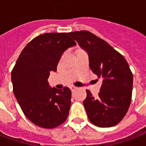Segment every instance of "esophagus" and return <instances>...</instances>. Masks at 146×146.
Wrapping results in <instances>:
<instances>
[{
	"mask_svg": "<svg viewBox=\"0 0 146 146\" xmlns=\"http://www.w3.org/2000/svg\"><path fill=\"white\" fill-rule=\"evenodd\" d=\"M76 89H77V87H75V86H71V87H70V89L72 90V92H73V91H74V90H75Z\"/></svg>",
	"mask_w": 146,
	"mask_h": 146,
	"instance_id": "esophagus-1",
	"label": "esophagus"
}]
</instances>
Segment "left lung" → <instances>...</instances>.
Returning a JSON list of instances; mask_svg holds the SVG:
<instances>
[{"label": "left lung", "instance_id": "obj_1", "mask_svg": "<svg viewBox=\"0 0 146 146\" xmlns=\"http://www.w3.org/2000/svg\"><path fill=\"white\" fill-rule=\"evenodd\" d=\"M69 35L88 52L89 68L103 80L98 97L86 90L83 104L89 120L97 127H113L124 117L131 101L133 74L127 60L89 31L71 32Z\"/></svg>", "mask_w": 146, "mask_h": 146}]
</instances>
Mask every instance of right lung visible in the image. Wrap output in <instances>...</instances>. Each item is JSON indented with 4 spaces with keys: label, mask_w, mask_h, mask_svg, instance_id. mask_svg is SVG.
<instances>
[{
    "label": "right lung",
    "mask_w": 146,
    "mask_h": 146,
    "mask_svg": "<svg viewBox=\"0 0 146 146\" xmlns=\"http://www.w3.org/2000/svg\"><path fill=\"white\" fill-rule=\"evenodd\" d=\"M69 33H49L32 39L19 55L11 72L13 92L25 117L42 128H54L67 120L72 92L49 86L47 78L63 52L76 42Z\"/></svg>",
    "instance_id": "1"
}]
</instances>
